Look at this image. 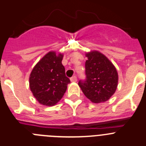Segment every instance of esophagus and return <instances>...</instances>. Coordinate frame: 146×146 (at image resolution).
<instances>
[{
    "mask_svg": "<svg viewBox=\"0 0 146 146\" xmlns=\"http://www.w3.org/2000/svg\"><path fill=\"white\" fill-rule=\"evenodd\" d=\"M70 81H71V82H76V81H77V77H76V76L71 77L70 78Z\"/></svg>",
    "mask_w": 146,
    "mask_h": 146,
    "instance_id": "1",
    "label": "esophagus"
}]
</instances>
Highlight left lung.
Masks as SVG:
<instances>
[{
	"label": "left lung",
	"instance_id": "left-lung-1",
	"mask_svg": "<svg viewBox=\"0 0 146 146\" xmlns=\"http://www.w3.org/2000/svg\"><path fill=\"white\" fill-rule=\"evenodd\" d=\"M85 81H79L78 86L86 96L94 103L109 100L114 94L118 84V73L114 65L99 52L86 54Z\"/></svg>",
	"mask_w": 146,
	"mask_h": 146
}]
</instances>
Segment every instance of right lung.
I'll use <instances>...</instances> for the list:
<instances>
[{"mask_svg":"<svg viewBox=\"0 0 146 146\" xmlns=\"http://www.w3.org/2000/svg\"><path fill=\"white\" fill-rule=\"evenodd\" d=\"M63 54L49 52L34 67L29 87L39 104L54 106L62 98L70 81L62 64Z\"/></svg>","mask_w":146,"mask_h":146,"instance_id":"right-lung-1","label":"right lung"}]
</instances>
